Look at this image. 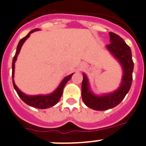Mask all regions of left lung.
Instances as JSON below:
<instances>
[{
  "instance_id": "left-lung-1",
  "label": "left lung",
  "mask_w": 146,
  "mask_h": 146,
  "mask_svg": "<svg viewBox=\"0 0 146 146\" xmlns=\"http://www.w3.org/2000/svg\"><path fill=\"white\" fill-rule=\"evenodd\" d=\"M109 34L111 43L107 45V47L123 67V76L121 86L112 94L96 96L89 90L88 79L84 74L82 82V99L85 104L91 109L99 111L111 109L120 104L129 91L132 82L134 63L131 49L116 33L110 32Z\"/></svg>"
}]
</instances>
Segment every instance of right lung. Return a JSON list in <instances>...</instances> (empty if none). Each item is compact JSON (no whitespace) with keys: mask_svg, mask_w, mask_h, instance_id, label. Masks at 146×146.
I'll return each instance as SVG.
<instances>
[{"mask_svg":"<svg viewBox=\"0 0 146 146\" xmlns=\"http://www.w3.org/2000/svg\"><path fill=\"white\" fill-rule=\"evenodd\" d=\"M38 30V29H37V28L36 29L32 30L31 31H30L29 33H28V34L26 36H25L24 38H22L20 42H19L17 47L16 53H15V56H14V58H13L12 60V82L13 86H14V88H15V89L16 90L18 96H20V99H21L24 102L26 103L27 104H28L30 106L33 107V108H38V109H46V108H50V107L54 106L55 104H56L58 102L60 97H61L62 94H63L64 88L65 87L67 82L71 79V77H72L73 74H70V75L67 76L66 77H65L64 79V80L61 82L60 86H58V88L52 94H50V95H45V96H42V95H38V96H28V95L23 94L22 91H20V90L18 89V88L17 87L15 82H14V80H13V78H14V74H15V61H16L17 57L18 54L20 52V49H21L23 43H24L25 40L29 37L31 33H32L34 31H36Z\"/></svg>","mask_w":146,"mask_h":146,"instance_id":"right-lung-1","label":"right lung"}]
</instances>
